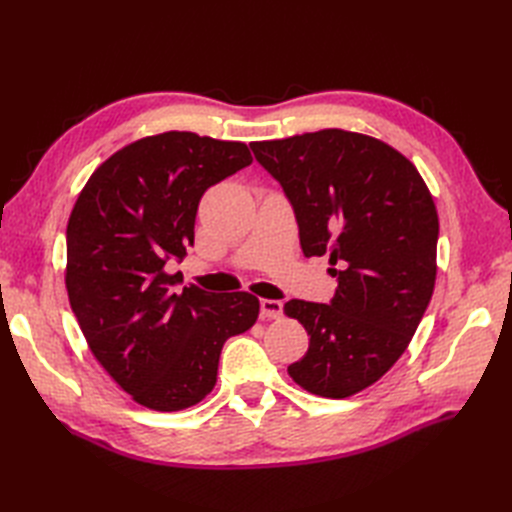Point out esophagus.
Returning a JSON list of instances; mask_svg holds the SVG:
<instances>
[{
    "label": "esophagus",
    "instance_id": "1",
    "mask_svg": "<svg viewBox=\"0 0 512 512\" xmlns=\"http://www.w3.org/2000/svg\"><path fill=\"white\" fill-rule=\"evenodd\" d=\"M282 314H284L282 301H277V299H262L260 301V316L262 318L277 320V318H282Z\"/></svg>",
    "mask_w": 512,
    "mask_h": 512
}]
</instances>
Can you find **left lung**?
I'll return each instance as SVG.
<instances>
[{"mask_svg":"<svg viewBox=\"0 0 512 512\" xmlns=\"http://www.w3.org/2000/svg\"><path fill=\"white\" fill-rule=\"evenodd\" d=\"M250 147L282 185L303 254L337 265L329 305H284L309 335L288 374L314 395L350 397L406 352L431 301L436 205L414 164L378 138L329 128Z\"/></svg>","mask_w":512,"mask_h":512,"instance_id":"1","label":"left lung"}]
</instances>
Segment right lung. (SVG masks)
I'll return each instance as SVG.
<instances>
[{
    "label": "right lung",
    "mask_w": 512,
    "mask_h": 512,
    "mask_svg": "<svg viewBox=\"0 0 512 512\" xmlns=\"http://www.w3.org/2000/svg\"><path fill=\"white\" fill-rule=\"evenodd\" d=\"M252 164L243 143L164 132L113 153L72 209L66 288L87 344L138 404L177 412L218 380L228 337L252 327L250 292L177 286L164 271L194 245L198 203L211 185Z\"/></svg>",
    "instance_id": "obj_1"
}]
</instances>
